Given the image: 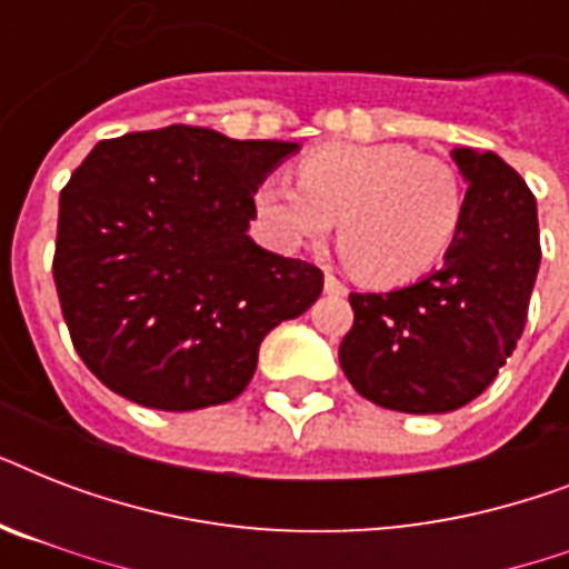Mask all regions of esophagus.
<instances>
[{"label": "esophagus", "instance_id": "obj_1", "mask_svg": "<svg viewBox=\"0 0 569 569\" xmlns=\"http://www.w3.org/2000/svg\"><path fill=\"white\" fill-rule=\"evenodd\" d=\"M325 292L328 295H337V298H342V295H348V289H346V283H342V280H339L337 274H325Z\"/></svg>", "mask_w": 569, "mask_h": 569}]
</instances>
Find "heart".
<instances>
[{
	"mask_svg": "<svg viewBox=\"0 0 569 569\" xmlns=\"http://www.w3.org/2000/svg\"><path fill=\"white\" fill-rule=\"evenodd\" d=\"M259 223L277 248H312L339 218L346 259L372 286H407L449 257L467 218L460 173L416 147L325 144L298 162V182L253 189Z\"/></svg>",
	"mask_w": 569,
	"mask_h": 569,
	"instance_id": "1",
	"label": "heart"
}]
</instances>
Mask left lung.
Instances as JSON below:
<instances>
[{"mask_svg":"<svg viewBox=\"0 0 569 569\" xmlns=\"http://www.w3.org/2000/svg\"><path fill=\"white\" fill-rule=\"evenodd\" d=\"M467 218L446 266L396 292H351L339 346L351 387L398 413H449L485 392L517 348L540 268L538 203L496 153L460 147Z\"/></svg>","mask_w":569,"mask_h":569,"instance_id":"8db88e82","label":"left lung"}]
</instances>
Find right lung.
<instances>
[{
  "label": "right lung",
  "instance_id": "obj_1",
  "mask_svg": "<svg viewBox=\"0 0 569 569\" xmlns=\"http://www.w3.org/2000/svg\"><path fill=\"white\" fill-rule=\"evenodd\" d=\"M295 150L168 127L100 141L76 168L52 277L76 355L111 392L153 410L232 401L268 330L310 310L319 268L248 236L253 189Z\"/></svg>",
  "mask_w": 569,
  "mask_h": 569
}]
</instances>
